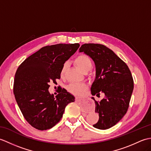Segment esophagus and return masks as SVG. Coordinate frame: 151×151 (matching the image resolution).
<instances>
[{
    "instance_id": "obj_1",
    "label": "esophagus",
    "mask_w": 151,
    "mask_h": 151,
    "mask_svg": "<svg viewBox=\"0 0 151 151\" xmlns=\"http://www.w3.org/2000/svg\"><path fill=\"white\" fill-rule=\"evenodd\" d=\"M76 100H78V97H76ZM89 110H86L85 109V110H84V111H86V112H88Z\"/></svg>"
}]
</instances>
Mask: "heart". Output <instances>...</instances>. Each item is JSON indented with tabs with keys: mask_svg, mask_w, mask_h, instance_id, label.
<instances>
[{
	"mask_svg": "<svg viewBox=\"0 0 151 151\" xmlns=\"http://www.w3.org/2000/svg\"><path fill=\"white\" fill-rule=\"evenodd\" d=\"M75 62L78 68L84 73L88 72L91 68L92 66V62L90 58L86 55V54H81V55L78 56L75 58ZM67 67V63H63L60 72L62 76H63L64 74H65ZM86 88V86L84 84H82V83H72V84L69 85L68 87H67V89H68L69 92L76 95H82Z\"/></svg>",
	"mask_w": 151,
	"mask_h": 151,
	"instance_id": "heart-1",
	"label": "heart"
}]
</instances>
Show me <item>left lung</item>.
<instances>
[{"instance_id": "obj_1", "label": "left lung", "mask_w": 151, "mask_h": 151, "mask_svg": "<svg viewBox=\"0 0 151 151\" xmlns=\"http://www.w3.org/2000/svg\"><path fill=\"white\" fill-rule=\"evenodd\" d=\"M79 52H84L94 61L96 76L91 88L92 95L104 94L101 101H95L99 114L96 129H108L126 114L134 89V81L129 67L113 51L103 45L85 43Z\"/></svg>"}]
</instances>
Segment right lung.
<instances>
[{
  "label": "right lung",
  "mask_w": 151,
  "mask_h": 151,
  "mask_svg": "<svg viewBox=\"0 0 151 151\" xmlns=\"http://www.w3.org/2000/svg\"><path fill=\"white\" fill-rule=\"evenodd\" d=\"M80 45L56 44L42 47L22 62L15 75L14 93L25 119L40 130L50 129L62 117L66 106L75 97L62 89L56 97L49 83L60 78L62 65Z\"/></svg>",
  "instance_id": "obj_1"
}]
</instances>
